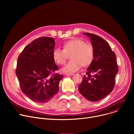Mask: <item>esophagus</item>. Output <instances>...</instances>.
Returning a JSON list of instances; mask_svg holds the SVG:
<instances>
[{"instance_id": "1", "label": "esophagus", "mask_w": 134, "mask_h": 134, "mask_svg": "<svg viewBox=\"0 0 134 134\" xmlns=\"http://www.w3.org/2000/svg\"><path fill=\"white\" fill-rule=\"evenodd\" d=\"M74 74V73H66L65 75H66V76H72Z\"/></svg>"}]
</instances>
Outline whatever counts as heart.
<instances>
[{
	"label": "heart",
	"mask_w": 134,
	"mask_h": 134,
	"mask_svg": "<svg viewBox=\"0 0 134 134\" xmlns=\"http://www.w3.org/2000/svg\"><path fill=\"white\" fill-rule=\"evenodd\" d=\"M63 50L56 48L52 53L54 60L59 65L66 64L70 55L71 60L63 68L65 72L78 71L83 65H90L94 58L92 45L78 38H72L66 41L63 46Z\"/></svg>",
	"instance_id": "heart-1"
}]
</instances>
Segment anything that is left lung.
<instances>
[{
	"label": "left lung",
	"instance_id": "8db88e82",
	"mask_svg": "<svg viewBox=\"0 0 134 134\" xmlns=\"http://www.w3.org/2000/svg\"><path fill=\"white\" fill-rule=\"evenodd\" d=\"M84 34L90 37L94 49V58L87 69L86 76H84L79 86V90L87 100L96 102L104 99L112 91L118 66L116 54L105 40L94 34L84 33ZM91 73L94 75L92 76Z\"/></svg>",
	"mask_w": 134,
	"mask_h": 134
}]
</instances>
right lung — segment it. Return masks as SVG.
I'll return each instance as SVG.
<instances>
[{
    "label": "right lung",
    "mask_w": 134,
    "mask_h": 134,
    "mask_svg": "<svg viewBox=\"0 0 134 134\" xmlns=\"http://www.w3.org/2000/svg\"><path fill=\"white\" fill-rule=\"evenodd\" d=\"M53 37H41L25 47L18 57L16 75L22 92L33 101L43 103L59 91L63 75H51L58 68L52 53Z\"/></svg>",
    "instance_id": "obj_1"
}]
</instances>
